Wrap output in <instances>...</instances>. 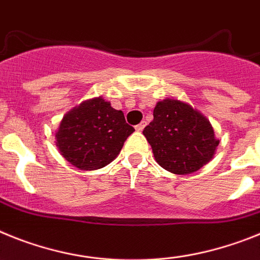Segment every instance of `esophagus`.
I'll list each match as a JSON object with an SVG mask.
<instances>
[{
    "instance_id": "esophagus-1",
    "label": "esophagus",
    "mask_w": 260,
    "mask_h": 260,
    "mask_svg": "<svg viewBox=\"0 0 260 260\" xmlns=\"http://www.w3.org/2000/svg\"><path fill=\"white\" fill-rule=\"evenodd\" d=\"M145 125H146V121L143 120L140 124H137V125H136V127H135V128H136V131H139V132H141V131H143L144 128H145Z\"/></svg>"
}]
</instances>
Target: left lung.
Returning <instances> with one entry per match:
<instances>
[{"label": "left lung", "instance_id": "1", "mask_svg": "<svg viewBox=\"0 0 260 260\" xmlns=\"http://www.w3.org/2000/svg\"><path fill=\"white\" fill-rule=\"evenodd\" d=\"M143 131L157 164L178 175L198 171L213 158L220 140L209 120L188 103L174 98L157 102Z\"/></svg>", "mask_w": 260, "mask_h": 260}]
</instances>
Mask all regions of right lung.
I'll list each match as a JSON object with an SVG mask.
<instances>
[{"instance_id":"obj_1","label":"right lung","mask_w":260,"mask_h":260,"mask_svg":"<svg viewBox=\"0 0 260 260\" xmlns=\"http://www.w3.org/2000/svg\"><path fill=\"white\" fill-rule=\"evenodd\" d=\"M135 132L120 110L102 96L83 101L67 112L56 131V146L80 170H96L119 155L124 141Z\"/></svg>"}]
</instances>
